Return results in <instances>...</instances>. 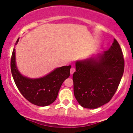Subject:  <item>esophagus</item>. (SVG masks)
Returning a JSON list of instances; mask_svg holds the SVG:
<instances>
[{
  "label": "esophagus",
  "instance_id": "esophagus-1",
  "mask_svg": "<svg viewBox=\"0 0 133 133\" xmlns=\"http://www.w3.org/2000/svg\"><path fill=\"white\" fill-rule=\"evenodd\" d=\"M75 71V68H71V70H70V73L71 75H72V74L74 73V72Z\"/></svg>",
  "mask_w": 133,
  "mask_h": 133
}]
</instances>
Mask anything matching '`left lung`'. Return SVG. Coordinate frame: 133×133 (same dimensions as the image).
<instances>
[{"mask_svg":"<svg viewBox=\"0 0 133 133\" xmlns=\"http://www.w3.org/2000/svg\"><path fill=\"white\" fill-rule=\"evenodd\" d=\"M74 94L82 107L95 109L112 98L121 82L124 60L115 39L107 51L75 62Z\"/></svg>","mask_w":133,"mask_h":133,"instance_id":"1","label":"left lung"}]
</instances>
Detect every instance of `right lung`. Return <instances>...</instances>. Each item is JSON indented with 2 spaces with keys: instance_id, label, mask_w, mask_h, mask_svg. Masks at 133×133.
<instances>
[{
  "instance_id": "obj_1",
  "label": "right lung",
  "mask_w": 133,
  "mask_h": 133,
  "mask_svg": "<svg viewBox=\"0 0 133 133\" xmlns=\"http://www.w3.org/2000/svg\"><path fill=\"white\" fill-rule=\"evenodd\" d=\"M18 41L19 38L15 45ZM71 68V65H65L55 68L43 77L29 78L18 69L15 48L11 57V70L15 84L26 100L39 107H46L55 101L62 83L70 75Z\"/></svg>"
}]
</instances>
